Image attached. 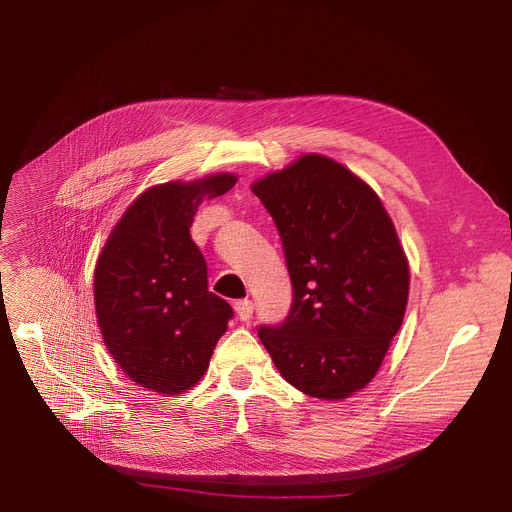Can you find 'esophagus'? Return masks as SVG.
Segmentation results:
<instances>
[{
  "mask_svg": "<svg viewBox=\"0 0 512 512\" xmlns=\"http://www.w3.org/2000/svg\"><path fill=\"white\" fill-rule=\"evenodd\" d=\"M235 312H237L239 320L250 322V318H252V314H254V303L247 301V299L237 301V303H235Z\"/></svg>",
  "mask_w": 512,
  "mask_h": 512,
  "instance_id": "esophagus-1",
  "label": "esophagus"
}]
</instances>
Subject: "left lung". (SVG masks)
<instances>
[{"instance_id": "8db88e82", "label": "left lung", "mask_w": 512, "mask_h": 512, "mask_svg": "<svg viewBox=\"0 0 512 512\" xmlns=\"http://www.w3.org/2000/svg\"><path fill=\"white\" fill-rule=\"evenodd\" d=\"M280 232L292 303L258 327L286 382L344 399L376 376L408 305L410 269L378 194L331 158L307 153L252 185Z\"/></svg>"}]
</instances>
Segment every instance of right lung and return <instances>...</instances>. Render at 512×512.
Instances as JSON below:
<instances>
[{
	"instance_id": "add662e5",
	"label": "right lung",
	"mask_w": 512,
	"mask_h": 512,
	"mask_svg": "<svg viewBox=\"0 0 512 512\" xmlns=\"http://www.w3.org/2000/svg\"><path fill=\"white\" fill-rule=\"evenodd\" d=\"M235 175L156 185L138 196L106 239L94 275L104 344L130 380L179 395L209 367L232 307L207 288V262L190 237L203 198Z\"/></svg>"
}]
</instances>
